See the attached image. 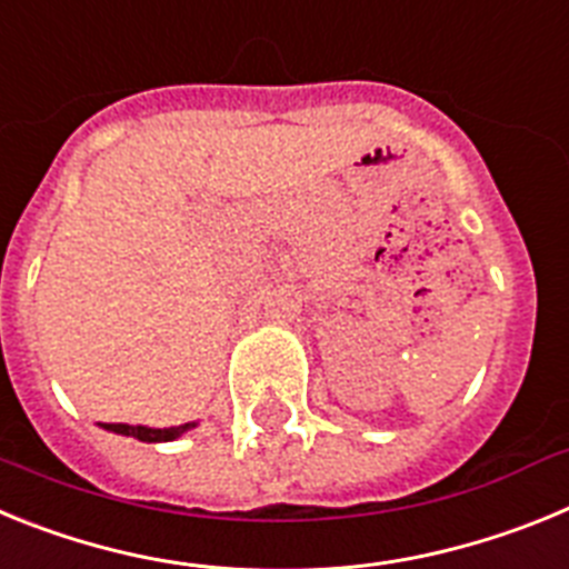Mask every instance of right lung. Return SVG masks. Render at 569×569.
<instances>
[{
    "label": "right lung",
    "mask_w": 569,
    "mask_h": 569,
    "mask_svg": "<svg viewBox=\"0 0 569 569\" xmlns=\"http://www.w3.org/2000/svg\"><path fill=\"white\" fill-rule=\"evenodd\" d=\"M104 430L119 436H133L139 441H173L179 439L182 433H188L190 427H196V421L190 425H179V427H164V430H156V427H142V425H102Z\"/></svg>",
    "instance_id": "add662e5"
}]
</instances>
